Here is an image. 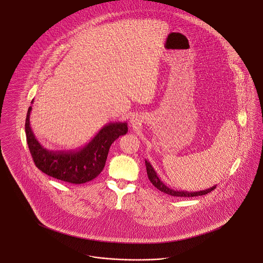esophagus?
<instances>
[{
	"mask_svg": "<svg viewBox=\"0 0 263 263\" xmlns=\"http://www.w3.org/2000/svg\"><path fill=\"white\" fill-rule=\"evenodd\" d=\"M131 123H133V124H137V123H138V119H137V118H131Z\"/></svg>",
	"mask_w": 263,
	"mask_h": 263,
	"instance_id": "esophagus-1",
	"label": "esophagus"
}]
</instances>
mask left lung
Returning <instances> with one entry per match:
<instances>
[{
    "instance_id": "left-lung-1",
    "label": "left lung",
    "mask_w": 263,
    "mask_h": 263,
    "mask_svg": "<svg viewBox=\"0 0 263 263\" xmlns=\"http://www.w3.org/2000/svg\"><path fill=\"white\" fill-rule=\"evenodd\" d=\"M145 167H146V174L148 177V180L154 184V186L158 190V191H162L164 193L175 196V197H195V196H201V195H205L209 192L214 191L216 189L217 185H214L210 189H207L205 191H174L172 189L168 187L163 181H161L157 175V173L154 171V167L152 166V164L149 161H147L146 159L145 160Z\"/></svg>"
}]
</instances>
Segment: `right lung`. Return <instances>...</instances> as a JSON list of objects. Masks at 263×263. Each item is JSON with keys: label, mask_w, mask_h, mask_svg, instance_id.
<instances>
[{"label": "right lung", "mask_w": 263, "mask_h": 263, "mask_svg": "<svg viewBox=\"0 0 263 263\" xmlns=\"http://www.w3.org/2000/svg\"><path fill=\"white\" fill-rule=\"evenodd\" d=\"M33 104V101H32ZM28 109L25 132L27 144L36 167L46 175L71 183H84L95 179L105 167L109 146L128 132L126 122H110L103 127L88 144L77 151H50L36 140L30 126Z\"/></svg>", "instance_id": "1"}]
</instances>
